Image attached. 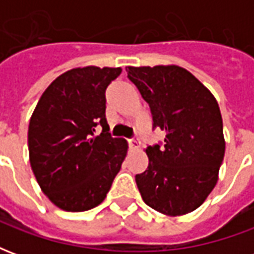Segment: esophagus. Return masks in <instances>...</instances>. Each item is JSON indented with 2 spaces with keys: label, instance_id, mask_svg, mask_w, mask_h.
Here are the masks:
<instances>
[{
  "label": "esophagus",
  "instance_id": "34e87169",
  "mask_svg": "<svg viewBox=\"0 0 254 254\" xmlns=\"http://www.w3.org/2000/svg\"><path fill=\"white\" fill-rule=\"evenodd\" d=\"M127 144H129V147H130V148H138V147H140V140H138L137 137H132V138H129V140H127Z\"/></svg>",
  "mask_w": 254,
  "mask_h": 254
}]
</instances>
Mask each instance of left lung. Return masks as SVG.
Listing matches in <instances>:
<instances>
[{"mask_svg": "<svg viewBox=\"0 0 254 254\" xmlns=\"http://www.w3.org/2000/svg\"><path fill=\"white\" fill-rule=\"evenodd\" d=\"M127 78L152 116L163 143L147 145V170L136 176L144 202L165 215L201 205L218 182L224 156L223 122L216 99L190 72L176 65L127 66Z\"/></svg>", "mask_w": 254, "mask_h": 254, "instance_id": "left-lung-1", "label": "left lung"}]
</instances>
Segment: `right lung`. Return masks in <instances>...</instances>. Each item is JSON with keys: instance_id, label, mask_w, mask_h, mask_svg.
<instances>
[{"instance_id": "right-lung-1", "label": "right lung", "mask_w": 254, "mask_h": 254, "mask_svg": "<svg viewBox=\"0 0 254 254\" xmlns=\"http://www.w3.org/2000/svg\"><path fill=\"white\" fill-rule=\"evenodd\" d=\"M121 67H76L58 76L36 105L28 127L30 163L39 187L64 211L99 205L121 169L127 143L111 137L106 88ZM102 127L95 136L94 127Z\"/></svg>"}]
</instances>
